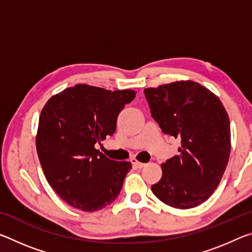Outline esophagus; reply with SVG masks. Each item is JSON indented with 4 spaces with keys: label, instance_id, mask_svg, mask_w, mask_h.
Masks as SVG:
<instances>
[{
    "label": "esophagus",
    "instance_id": "obj_1",
    "mask_svg": "<svg viewBox=\"0 0 252 252\" xmlns=\"http://www.w3.org/2000/svg\"><path fill=\"white\" fill-rule=\"evenodd\" d=\"M131 162H132V164H133L134 167L138 168V169H141V168L144 167V165H146V163H142V162H139L136 159H132Z\"/></svg>",
    "mask_w": 252,
    "mask_h": 252
}]
</instances>
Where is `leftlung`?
Segmentation results:
<instances>
[{
	"mask_svg": "<svg viewBox=\"0 0 252 252\" xmlns=\"http://www.w3.org/2000/svg\"><path fill=\"white\" fill-rule=\"evenodd\" d=\"M144 95L162 132L181 140L179 156L162 163V178L152 192L170 207H197L217 189L227 168L231 150L227 111L218 96L193 81L149 88Z\"/></svg>",
	"mask_w": 252,
	"mask_h": 252,
	"instance_id": "8db88e82",
	"label": "left lung"
}]
</instances>
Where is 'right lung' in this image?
Listing matches in <instances>:
<instances>
[{
	"mask_svg": "<svg viewBox=\"0 0 252 252\" xmlns=\"http://www.w3.org/2000/svg\"><path fill=\"white\" fill-rule=\"evenodd\" d=\"M135 93L76 84L42 109L37 156L49 185L70 206L93 212L118 198L131 162L111 160L95 144L113 135L119 113Z\"/></svg>",
	"mask_w": 252,
	"mask_h": 252,
	"instance_id": "add662e5",
	"label": "right lung"
}]
</instances>
